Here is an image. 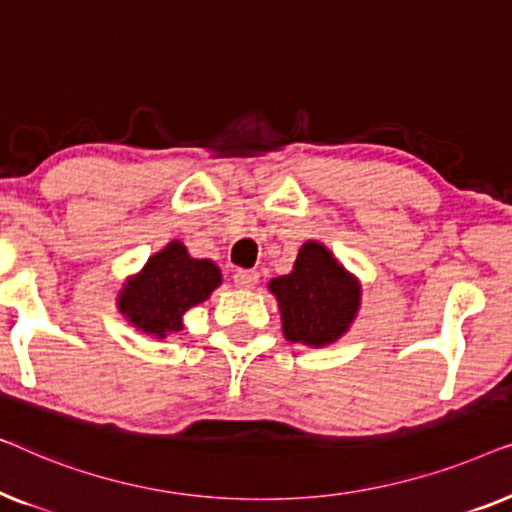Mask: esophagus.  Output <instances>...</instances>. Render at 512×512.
<instances>
[{
    "label": "esophagus",
    "instance_id": "1",
    "mask_svg": "<svg viewBox=\"0 0 512 512\" xmlns=\"http://www.w3.org/2000/svg\"><path fill=\"white\" fill-rule=\"evenodd\" d=\"M233 282L240 286V289H254V286L258 284V272L256 270H235L233 275Z\"/></svg>",
    "mask_w": 512,
    "mask_h": 512
}]
</instances>
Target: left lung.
<instances>
[{
	"instance_id": "obj_1",
	"label": "left lung",
	"mask_w": 512,
	"mask_h": 512,
	"mask_svg": "<svg viewBox=\"0 0 512 512\" xmlns=\"http://www.w3.org/2000/svg\"><path fill=\"white\" fill-rule=\"evenodd\" d=\"M270 291L282 310L284 338L314 347L331 345L347 331L361 296L356 279L319 242H305L291 275L272 279Z\"/></svg>"
}]
</instances>
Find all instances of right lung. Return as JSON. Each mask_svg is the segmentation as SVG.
<instances>
[{"mask_svg":"<svg viewBox=\"0 0 512 512\" xmlns=\"http://www.w3.org/2000/svg\"><path fill=\"white\" fill-rule=\"evenodd\" d=\"M219 284L221 272L212 261L191 258L174 240L125 284L118 307L139 331L165 338L181 331L184 312L207 300Z\"/></svg>","mask_w":512,"mask_h":512,"instance_id":"1","label":"right lung"}]
</instances>
